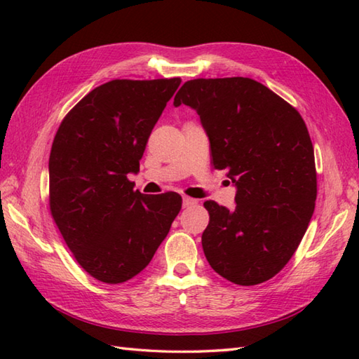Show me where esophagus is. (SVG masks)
Returning <instances> with one entry per match:
<instances>
[{
    "instance_id": "34e87169",
    "label": "esophagus",
    "mask_w": 359,
    "mask_h": 359,
    "mask_svg": "<svg viewBox=\"0 0 359 359\" xmlns=\"http://www.w3.org/2000/svg\"><path fill=\"white\" fill-rule=\"evenodd\" d=\"M182 203H184V208H188V207H193V205H196L197 202L194 201V199H191V197H184V199H182Z\"/></svg>"
}]
</instances>
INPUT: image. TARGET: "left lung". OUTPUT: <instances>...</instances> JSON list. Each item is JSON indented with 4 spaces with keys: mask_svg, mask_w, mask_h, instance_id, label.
I'll return each instance as SVG.
<instances>
[{
    "mask_svg": "<svg viewBox=\"0 0 359 359\" xmlns=\"http://www.w3.org/2000/svg\"><path fill=\"white\" fill-rule=\"evenodd\" d=\"M201 117L212 165L226 170L236 207H203L211 269L238 285L271 279L292 259L315 211V152L301 114L245 77L189 80L174 97Z\"/></svg>",
    "mask_w": 359,
    "mask_h": 359,
    "instance_id": "8db88e82",
    "label": "left lung"
}]
</instances>
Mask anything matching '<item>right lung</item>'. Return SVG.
<instances>
[{
	"mask_svg": "<svg viewBox=\"0 0 359 359\" xmlns=\"http://www.w3.org/2000/svg\"><path fill=\"white\" fill-rule=\"evenodd\" d=\"M180 79L112 80L67 112L49 157L50 215L97 280L121 284L147 266L182 208L177 193L134 191L149 134Z\"/></svg>",
	"mask_w": 359,
	"mask_h": 359,
	"instance_id": "obj_1",
	"label": "right lung"
}]
</instances>
